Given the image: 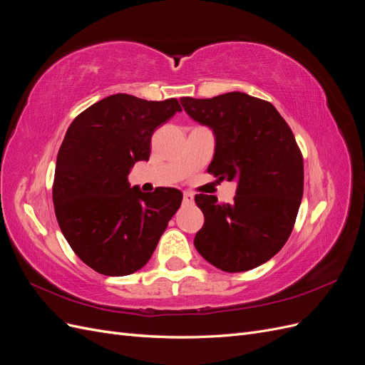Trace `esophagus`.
<instances>
[{
    "instance_id": "esophagus-1",
    "label": "esophagus",
    "mask_w": 365,
    "mask_h": 365,
    "mask_svg": "<svg viewBox=\"0 0 365 365\" xmlns=\"http://www.w3.org/2000/svg\"><path fill=\"white\" fill-rule=\"evenodd\" d=\"M182 201H184V204H193V201H195V195H193L192 192H184V195H182Z\"/></svg>"
}]
</instances>
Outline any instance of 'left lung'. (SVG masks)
<instances>
[{
    "mask_svg": "<svg viewBox=\"0 0 365 365\" xmlns=\"http://www.w3.org/2000/svg\"><path fill=\"white\" fill-rule=\"evenodd\" d=\"M181 105L215 134L208 173L237 184L231 204L195 196L204 213L195 248L225 272L257 268L283 248L302 204L303 157L292 130L269 102L245 93L182 97Z\"/></svg>",
    "mask_w": 365,
    "mask_h": 365,
    "instance_id": "1",
    "label": "left lung"
}]
</instances>
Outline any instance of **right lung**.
I'll return each mask as SVG.
<instances>
[{
  "instance_id": "obj_1",
  "label": "right lung",
  "mask_w": 365,
  "mask_h": 365,
  "mask_svg": "<svg viewBox=\"0 0 365 365\" xmlns=\"http://www.w3.org/2000/svg\"><path fill=\"white\" fill-rule=\"evenodd\" d=\"M181 106L113 94L70 125L54 170L53 204L63 237L94 271L121 277L141 269L155 251L182 193L173 187L141 192L128 175L148 161L153 130Z\"/></svg>"
}]
</instances>
